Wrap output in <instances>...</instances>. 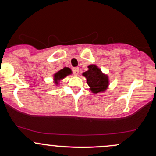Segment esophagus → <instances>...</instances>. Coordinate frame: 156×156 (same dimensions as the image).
<instances>
[{
  "mask_svg": "<svg viewBox=\"0 0 156 156\" xmlns=\"http://www.w3.org/2000/svg\"><path fill=\"white\" fill-rule=\"evenodd\" d=\"M73 74H74L75 76H78V73H79V68L78 67L73 68Z\"/></svg>",
  "mask_w": 156,
  "mask_h": 156,
  "instance_id": "34e87169",
  "label": "esophagus"
}]
</instances>
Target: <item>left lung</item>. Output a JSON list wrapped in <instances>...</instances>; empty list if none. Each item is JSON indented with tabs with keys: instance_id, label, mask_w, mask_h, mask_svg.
<instances>
[{
	"instance_id": "left-lung-1",
	"label": "left lung",
	"mask_w": 156,
	"mask_h": 156,
	"mask_svg": "<svg viewBox=\"0 0 156 156\" xmlns=\"http://www.w3.org/2000/svg\"><path fill=\"white\" fill-rule=\"evenodd\" d=\"M89 69L84 72L83 76L87 78V83L89 86L92 92H103L108 89L109 85L108 77L101 71L95 64H90L88 66Z\"/></svg>"
}]
</instances>
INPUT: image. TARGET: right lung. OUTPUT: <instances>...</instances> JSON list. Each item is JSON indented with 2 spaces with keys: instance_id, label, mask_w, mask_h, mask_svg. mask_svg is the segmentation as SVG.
Listing matches in <instances>:
<instances>
[{
  "instance_id": "obj_1",
  "label": "right lung",
  "mask_w": 156,
  "mask_h": 156,
  "mask_svg": "<svg viewBox=\"0 0 156 156\" xmlns=\"http://www.w3.org/2000/svg\"><path fill=\"white\" fill-rule=\"evenodd\" d=\"M71 74H72V70L69 67H64L63 69H61V70L55 73L54 76H53V80H54L53 82H54L55 86L59 84L60 80L64 79L65 77H67V76Z\"/></svg>"
}]
</instances>
